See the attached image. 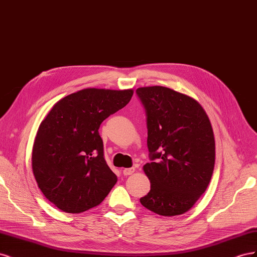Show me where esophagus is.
Segmentation results:
<instances>
[{
	"label": "esophagus",
	"instance_id": "obj_1",
	"mask_svg": "<svg viewBox=\"0 0 257 257\" xmlns=\"http://www.w3.org/2000/svg\"><path fill=\"white\" fill-rule=\"evenodd\" d=\"M134 173H135V168H134V167H131V168H124V169H123V175H124V176L133 175Z\"/></svg>",
	"mask_w": 257,
	"mask_h": 257
}]
</instances>
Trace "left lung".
<instances>
[{
    "label": "left lung",
    "instance_id": "left-lung-1",
    "mask_svg": "<svg viewBox=\"0 0 257 257\" xmlns=\"http://www.w3.org/2000/svg\"><path fill=\"white\" fill-rule=\"evenodd\" d=\"M147 112L150 163L143 169L151 189L141 203L174 216L195 205L213 174L215 142L211 123L195 98L161 85L136 90Z\"/></svg>",
    "mask_w": 257,
    "mask_h": 257
}]
</instances>
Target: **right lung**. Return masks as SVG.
Masks as SVG:
<instances>
[{"instance_id": "1", "label": "right lung", "mask_w": 257, "mask_h": 257, "mask_svg": "<svg viewBox=\"0 0 257 257\" xmlns=\"http://www.w3.org/2000/svg\"><path fill=\"white\" fill-rule=\"evenodd\" d=\"M133 89L88 88L53 105L42 121L32 149V170L50 203L67 213L98 206L118 178L104 159L102 122L126 106Z\"/></svg>"}]
</instances>
